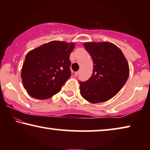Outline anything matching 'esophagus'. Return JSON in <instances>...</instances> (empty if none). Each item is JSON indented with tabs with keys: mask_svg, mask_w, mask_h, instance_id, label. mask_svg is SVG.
I'll return each mask as SVG.
<instances>
[{
	"mask_svg": "<svg viewBox=\"0 0 150 150\" xmlns=\"http://www.w3.org/2000/svg\"><path fill=\"white\" fill-rule=\"evenodd\" d=\"M79 73H80V71H76V72H75V76H77L79 74Z\"/></svg>",
	"mask_w": 150,
	"mask_h": 150,
	"instance_id": "1",
	"label": "esophagus"
}]
</instances>
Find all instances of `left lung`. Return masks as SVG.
Segmentation results:
<instances>
[{
  "label": "left lung",
  "mask_w": 150,
  "mask_h": 150,
  "mask_svg": "<svg viewBox=\"0 0 150 150\" xmlns=\"http://www.w3.org/2000/svg\"><path fill=\"white\" fill-rule=\"evenodd\" d=\"M91 56L93 74L89 80L79 81L81 95L96 104L114 97L124 87L129 76V65L122 50L110 42L83 44Z\"/></svg>",
  "instance_id": "1"
}]
</instances>
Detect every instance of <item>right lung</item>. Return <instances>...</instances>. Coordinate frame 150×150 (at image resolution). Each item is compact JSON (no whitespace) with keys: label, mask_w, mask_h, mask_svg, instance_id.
<instances>
[{"label":"right lung","mask_w":150,"mask_h":150,"mask_svg":"<svg viewBox=\"0 0 150 150\" xmlns=\"http://www.w3.org/2000/svg\"><path fill=\"white\" fill-rule=\"evenodd\" d=\"M74 47L73 42L52 41L26 55L21 77L31 97L48 99L61 91L71 76L69 56Z\"/></svg>","instance_id":"add662e5"}]
</instances>
